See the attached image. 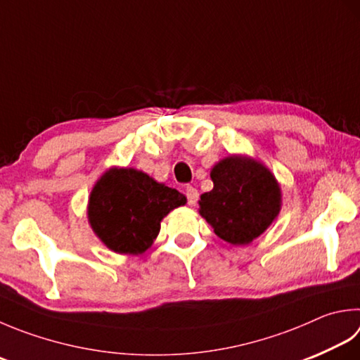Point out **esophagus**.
<instances>
[{
  "mask_svg": "<svg viewBox=\"0 0 360 360\" xmlns=\"http://www.w3.org/2000/svg\"><path fill=\"white\" fill-rule=\"evenodd\" d=\"M185 194H186V199H188L189 205H194V203L198 202V199H199V191L194 186H186Z\"/></svg>",
  "mask_w": 360,
  "mask_h": 360,
  "instance_id": "34e87169",
  "label": "esophagus"
}]
</instances>
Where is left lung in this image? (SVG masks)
<instances>
[{
    "instance_id": "1",
    "label": "left lung",
    "mask_w": 360,
    "mask_h": 360,
    "mask_svg": "<svg viewBox=\"0 0 360 360\" xmlns=\"http://www.w3.org/2000/svg\"><path fill=\"white\" fill-rule=\"evenodd\" d=\"M213 189L200 195V214L230 244H249L269 227L281 210V189L266 167L229 157L212 169Z\"/></svg>"
}]
</instances>
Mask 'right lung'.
<instances>
[{"instance_id": "add662e5", "label": "right lung", "mask_w": 360, "mask_h": 360, "mask_svg": "<svg viewBox=\"0 0 360 360\" xmlns=\"http://www.w3.org/2000/svg\"><path fill=\"white\" fill-rule=\"evenodd\" d=\"M177 189L136 169H111L92 189L89 222L108 248L119 254H142L157 238L160 222L185 205Z\"/></svg>"}]
</instances>
